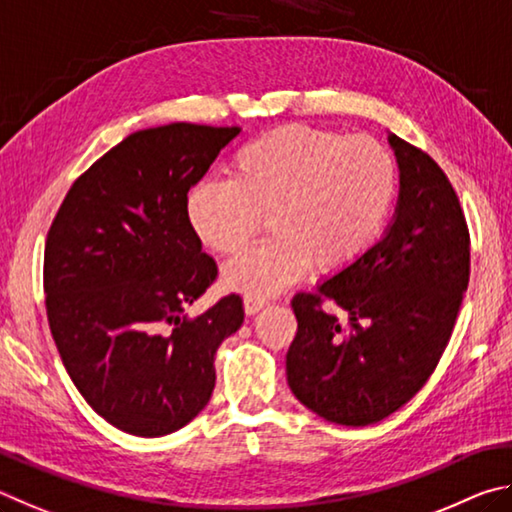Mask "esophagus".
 <instances>
[{
	"instance_id": "obj_1",
	"label": "esophagus",
	"mask_w": 512,
	"mask_h": 512,
	"mask_svg": "<svg viewBox=\"0 0 512 512\" xmlns=\"http://www.w3.org/2000/svg\"><path fill=\"white\" fill-rule=\"evenodd\" d=\"M245 312L247 315H256L258 310H263L267 306V299H258V297H245Z\"/></svg>"
}]
</instances>
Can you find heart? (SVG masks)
<instances>
[{
	"instance_id": "b5f03b06",
	"label": "heart",
	"mask_w": 512,
	"mask_h": 512,
	"mask_svg": "<svg viewBox=\"0 0 512 512\" xmlns=\"http://www.w3.org/2000/svg\"><path fill=\"white\" fill-rule=\"evenodd\" d=\"M398 197V164L373 137L281 125L240 146L229 182L191 188V229L218 254H236L270 218L274 236L222 270L224 288L270 297L315 265L337 274L369 251Z\"/></svg>"
}]
</instances>
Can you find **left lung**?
Here are the masks:
<instances>
[{"label": "left lung", "instance_id": "left-lung-1", "mask_svg": "<svg viewBox=\"0 0 512 512\" xmlns=\"http://www.w3.org/2000/svg\"><path fill=\"white\" fill-rule=\"evenodd\" d=\"M400 170L393 220L355 265L292 299L288 384L330 423L364 427L423 389L470 281V233L441 166L389 132Z\"/></svg>", "mask_w": 512, "mask_h": 512}]
</instances>
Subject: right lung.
Here are the masks:
<instances>
[{"label": "right lung", "mask_w": 512, "mask_h": 512, "mask_svg": "<svg viewBox=\"0 0 512 512\" xmlns=\"http://www.w3.org/2000/svg\"><path fill=\"white\" fill-rule=\"evenodd\" d=\"M238 132H132L76 179L49 229L51 335L80 396L125 434L157 438L191 423L213 393L215 351L245 319L238 294L182 317L218 276L188 222V191Z\"/></svg>", "instance_id": "obj_1"}]
</instances>
